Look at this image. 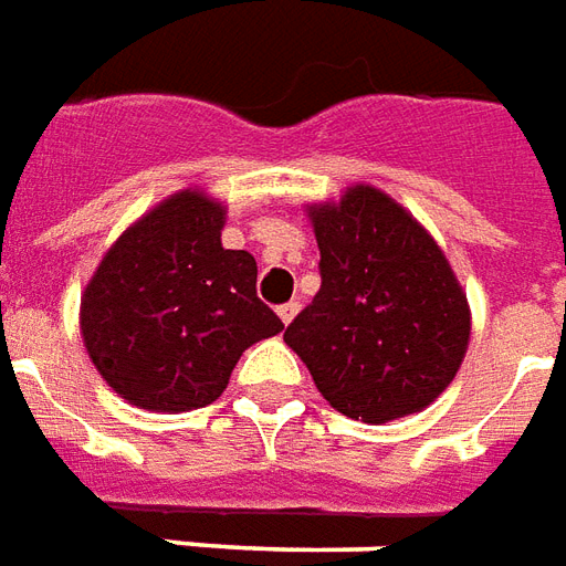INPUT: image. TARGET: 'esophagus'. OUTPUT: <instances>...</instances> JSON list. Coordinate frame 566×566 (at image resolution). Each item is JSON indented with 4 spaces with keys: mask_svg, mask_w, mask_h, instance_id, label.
<instances>
[{
    "mask_svg": "<svg viewBox=\"0 0 566 566\" xmlns=\"http://www.w3.org/2000/svg\"><path fill=\"white\" fill-rule=\"evenodd\" d=\"M296 312H300V305H296V303L279 305V317H282V324H291V321L296 317Z\"/></svg>",
    "mask_w": 566,
    "mask_h": 566,
    "instance_id": "obj_1",
    "label": "esophagus"
}]
</instances>
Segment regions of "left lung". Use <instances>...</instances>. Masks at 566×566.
Segmentation results:
<instances>
[{"instance_id": "obj_1", "label": "left lung", "mask_w": 566, "mask_h": 566, "mask_svg": "<svg viewBox=\"0 0 566 566\" xmlns=\"http://www.w3.org/2000/svg\"><path fill=\"white\" fill-rule=\"evenodd\" d=\"M321 291L284 329L338 413L387 422L450 387L471 338V308L441 245L380 188L308 207Z\"/></svg>"}]
</instances>
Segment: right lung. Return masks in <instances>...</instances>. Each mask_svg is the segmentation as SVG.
Instances as JSON below:
<instances>
[{"mask_svg": "<svg viewBox=\"0 0 566 566\" xmlns=\"http://www.w3.org/2000/svg\"><path fill=\"white\" fill-rule=\"evenodd\" d=\"M224 207L177 191L113 242L81 300L90 359L144 411L203 408L228 387L242 350L282 333L258 300V263L221 245Z\"/></svg>", "mask_w": 566, "mask_h": 566, "instance_id": "obj_1", "label": "right lung"}]
</instances>
